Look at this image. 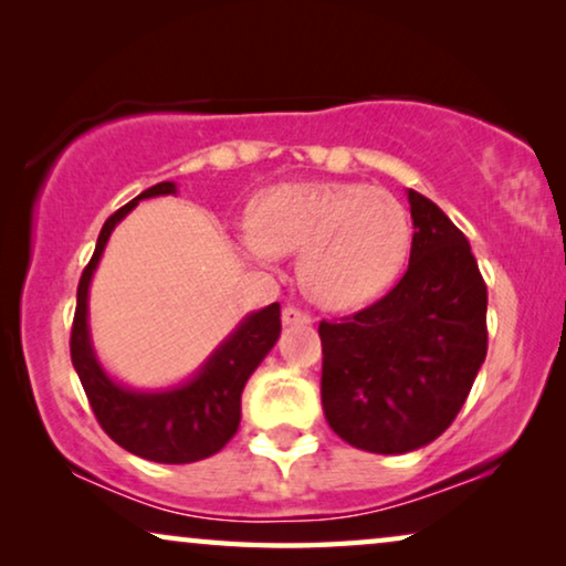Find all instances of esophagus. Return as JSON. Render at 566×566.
<instances>
[{
    "label": "esophagus",
    "instance_id": "esophagus-1",
    "mask_svg": "<svg viewBox=\"0 0 566 566\" xmlns=\"http://www.w3.org/2000/svg\"><path fill=\"white\" fill-rule=\"evenodd\" d=\"M282 323L284 325H307V323H313V317H310V313H305V310L286 305L282 310Z\"/></svg>",
    "mask_w": 566,
    "mask_h": 566
}]
</instances>
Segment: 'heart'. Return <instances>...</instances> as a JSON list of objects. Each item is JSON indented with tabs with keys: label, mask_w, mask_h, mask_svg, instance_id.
Here are the masks:
<instances>
[{
	"label": "heart",
	"mask_w": 566,
	"mask_h": 566,
	"mask_svg": "<svg viewBox=\"0 0 566 566\" xmlns=\"http://www.w3.org/2000/svg\"><path fill=\"white\" fill-rule=\"evenodd\" d=\"M245 220V256L269 264L300 251L302 290L333 310L379 297L410 253V220L400 200L359 181L269 187L253 197Z\"/></svg>",
	"instance_id": "heart-1"
}]
</instances>
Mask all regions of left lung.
<instances>
[{
    "instance_id": "left-lung-1",
    "label": "left lung",
    "mask_w": 566,
    "mask_h": 566,
    "mask_svg": "<svg viewBox=\"0 0 566 566\" xmlns=\"http://www.w3.org/2000/svg\"><path fill=\"white\" fill-rule=\"evenodd\" d=\"M410 264L385 297L323 321L328 426L371 453H408L453 423L488 356V284L467 235L408 189Z\"/></svg>"
}]
</instances>
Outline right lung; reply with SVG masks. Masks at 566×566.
<instances>
[{"label": "right lung", "mask_w": 566, "mask_h": 566, "mask_svg": "<svg viewBox=\"0 0 566 566\" xmlns=\"http://www.w3.org/2000/svg\"><path fill=\"white\" fill-rule=\"evenodd\" d=\"M177 195L174 181H161L109 214L99 230L97 249L86 264L76 290V313L71 325V361L82 379L94 418L102 431L135 457L158 464H192L218 453L233 439L241 423V392L282 333L280 302L243 317L241 325L214 348L202 369L185 385L161 392L127 389L102 369L90 338V284L107 238L117 222L140 200Z\"/></svg>", "instance_id": "obj_1"}]
</instances>
